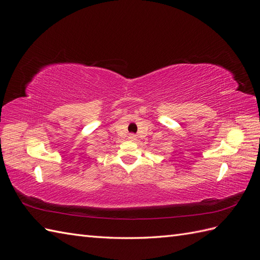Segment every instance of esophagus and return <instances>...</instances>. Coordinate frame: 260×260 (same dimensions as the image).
Listing matches in <instances>:
<instances>
[{
    "label": "esophagus",
    "mask_w": 260,
    "mask_h": 260,
    "mask_svg": "<svg viewBox=\"0 0 260 260\" xmlns=\"http://www.w3.org/2000/svg\"><path fill=\"white\" fill-rule=\"evenodd\" d=\"M130 139H135V136L131 135V136H130Z\"/></svg>",
    "instance_id": "34e87169"
}]
</instances>
